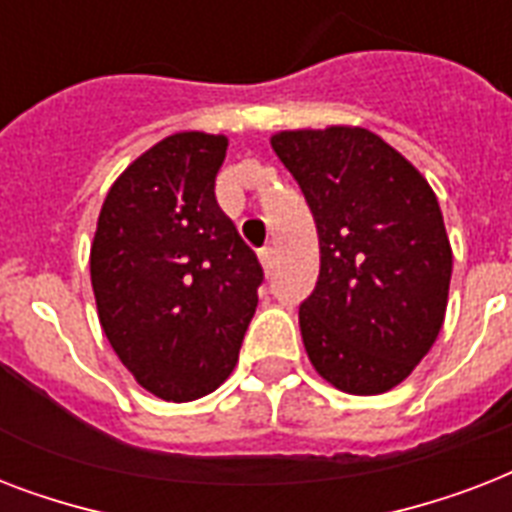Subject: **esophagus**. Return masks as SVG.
<instances>
[{"label":"esophagus","instance_id":"1","mask_svg":"<svg viewBox=\"0 0 512 512\" xmlns=\"http://www.w3.org/2000/svg\"><path fill=\"white\" fill-rule=\"evenodd\" d=\"M257 255H260V263H263L265 273H273V268H276V252H273V247H263Z\"/></svg>","mask_w":512,"mask_h":512}]
</instances>
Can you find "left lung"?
Segmentation results:
<instances>
[{
    "label": "left lung",
    "mask_w": 512,
    "mask_h": 512,
    "mask_svg": "<svg viewBox=\"0 0 512 512\" xmlns=\"http://www.w3.org/2000/svg\"><path fill=\"white\" fill-rule=\"evenodd\" d=\"M271 146L319 231V281L300 305L313 369L353 396L396 388L444 327L452 244L436 193L364 127L284 130Z\"/></svg>",
    "instance_id": "obj_1"
}]
</instances>
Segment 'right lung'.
Wrapping results in <instances>:
<instances>
[{"label": "right lung", "instance_id": "add662e5", "mask_svg": "<svg viewBox=\"0 0 512 512\" xmlns=\"http://www.w3.org/2000/svg\"><path fill=\"white\" fill-rule=\"evenodd\" d=\"M228 138L175 132L116 177L100 207L90 279L100 327L164 401L220 388L239 361L263 268L217 207Z\"/></svg>", "mask_w": 512, "mask_h": 512}]
</instances>
